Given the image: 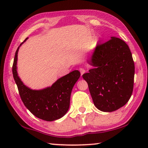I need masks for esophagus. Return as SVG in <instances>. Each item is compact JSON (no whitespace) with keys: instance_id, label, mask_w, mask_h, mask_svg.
<instances>
[{"instance_id":"obj_1","label":"esophagus","mask_w":148,"mask_h":148,"mask_svg":"<svg viewBox=\"0 0 148 148\" xmlns=\"http://www.w3.org/2000/svg\"><path fill=\"white\" fill-rule=\"evenodd\" d=\"M79 72H80V74H81V76H82L85 72H86V70L83 68H80L79 69Z\"/></svg>"}]
</instances>
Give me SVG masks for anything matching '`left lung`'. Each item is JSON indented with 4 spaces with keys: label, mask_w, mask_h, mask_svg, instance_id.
Instances as JSON below:
<instances>
[{
    "label": "left lung",
    "mask_w": 148,
    "mask_h": 148,
    "mask_svg": "<svg viewBox=\"0 0 148 148\" xmlns=\"http://www.w3.org/2000/svg\"><path fill=\"white\" fill-rule=\"evenodd\" d=\"M92 66L83 78L97 109L116 111L126 104L133 91L134 64L129 47L121 39L112 36L95 47L87 60Z\"/></svg>",
    "instance_id": "obj_1"
}]
</instances>
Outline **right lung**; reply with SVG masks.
<instances>
[{
    "mask_svg": "<svg viewBox=\"0 0 148 148\" xmlns=\"http://www.w3.org/2000/svg\"><path fill=\"white\" fill-rule=\"evenodd\" d=\"M20 44L15 54L12 72L19 95L25 107L34 116L47 121L63 117L68 112L72 88L80 77L78 71H74L60 77L51 85L42 89H32L26 86L17 74V54Z\"/></svg>",
    "mask_w": 148,
    "mask_h": 148,
    "instance_id": "right-lung-1",
    "label": "right lung"
}]
</instances>
